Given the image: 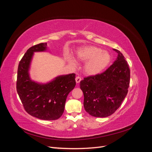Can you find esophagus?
Segmentation results:
<instances>
[{
	"mask_svg": "<svg viewBox=\"0 0 152 152\" xmlns=\"http://www.w3.org/2000/svg\"><path fill=\"white\" fill-rule=\"evenodd\" d=\"M81 80H82V79H81V77H79V76H77V77H76V78H75V80H76V82H77V83H79V82L81 81Z\"/></svg>",
	"mask_w": 152,
	"mask_h": 152,
	"instance_id": "34e87169",
	"label": "esophagus"
}]
</instances>
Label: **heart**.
Returning a JSON list of instances; mask_svg holds the SVG:
<instances>
[{
	"label": "heart",
	"instance_id": "heart-1",
	"mask_svg": "<svg viewBox=\"0 0 152 152\" xmlns=\"http://www.w3.org/2000/svg\"><path fill=\"white\" fill-rule=\"evenodd\" d=\"M77 58L79 61L86 62L84 72L88 75H97L102 73L110 65L112 56L107 50L95 46H86L77 50ZM68 59L72 65H76V61L71 56Z\"/></svg>",
	"mask_w": 152,
	"mask_h": 152
}]
</instances>
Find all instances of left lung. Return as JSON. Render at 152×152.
Segmentation results:
<instances>
[{"label": "left lung", "mask_w": 152, "mask_h": 152, "mask_svg": "<svg viewBox=\"0 0 152 152\" xmlns=\"http://www.w3.org/2000/svg\"><path fill=\"white\" fill-rule=\"evenodd\" d=\"M113 50L118 56L107 70L86 77L80 82L85 110L93 117L111 115L120 107L127 94L130 69L123 54L117 49Z\"/></svg>", "instance_id": "1"}]
</instances>
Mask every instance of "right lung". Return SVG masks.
Listing matches in <instances>:
<instances>
[{"mask_svg": "<svg viewBox=\"0 0 152 152\" xmlns=\"http://www.w3.org/2000/svg\"><path fill=\"white\" fill-rule=\"evenodd\" d=\"M46 50L47 43L27 50L18 65L16 90L27 113L42 120L53 121L63 113L67 96L76 85L75 74L59 75L46 84L32 80L29 70L34 53Z\"/></svg>", "mask_w": 152, "mask_h": 152, "instance_id": "add662e5", "label": "right lung"}]
</instances>
